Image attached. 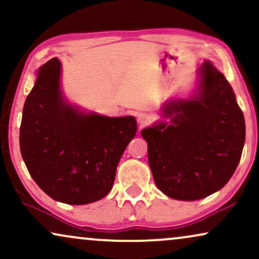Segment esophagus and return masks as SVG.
<instances>
[{
    "label": "esophagus",
    "instance_id": "34e87169",
    "mask_svg": "<svg viewBox=\"0 0 259 259\" xmlns=\"http://www.w3.org/2000/svg\"><path fill=\"white\" fill-rule=\"evenodd\" d=\"M137 120H139L141 125H145V124H147L150 120V116L148 113H140L137 116Z\"/></svg>",
    "mask_w": 259,
    "mask_h": 259
}]
</instances>
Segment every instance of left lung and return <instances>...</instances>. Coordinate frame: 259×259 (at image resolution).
<instances>
[{
    "label": "left lung",
    "instance_id": "left-lung-1",
    "mask_svg": "<svg viewBox=\"0 0 259 259\" xmlns=\"http://www.w3.org/2000/svg\"><path fill=\"white\" fill-rule=\"evenodd\" d=\"M194 99L163 106L171 123L146 127L148 162L160 191L179 201H196L224 188L240 161L245 119L234 92L210 62L199 68Z\"/></svg>",
    "mask_w": 259,
    "mask_h": 259
}]
</instances>
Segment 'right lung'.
<instances>
[{
    "mask_svg": "<svg viewBox=\"0 0 259 259\" xmlns=\"http://www.w3.org/2000/svg\"><path fill=\"white\" fill-rule=\"evenodd\" d=\"M60 75L57 57L39 68L22 110L21 155L33 181L51 198L88 204L112 189L117 165L137 124L132 116L83 113L67 104Z\"/></svg>",
    "mask_w": 259,
    "mask_h": 259,
    "instance_id": "add662e5",
    "label": "right lung"
}]
</instances>
